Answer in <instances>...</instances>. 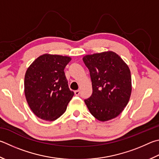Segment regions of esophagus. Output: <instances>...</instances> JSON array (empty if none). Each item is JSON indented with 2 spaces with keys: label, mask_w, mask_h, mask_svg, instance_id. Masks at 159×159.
I'll return each mask as SVG.
<instances>
[{
  "label": "esophagus",
  "mask_w": 159,
  "mask_h": 159,
  "mask_svg": "<svg viewBox=\"0 0 159 159\" xmlns=\"http://www.w3.org/2000/svg\"><path fill=\"white\" fill-rule=\"evenodd\" d=\"M74 94L76 96H79V95L80 94V90H76L74 92Z\"/></svg>",
  "instance_id": "34e87169"
}]
</instances>
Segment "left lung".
Listing matches in <instances>:
<instances>
[{"instance_id": "left-lung-1", "label": "left lung", "mask_w": 159, "mask_h": 159, "mask_svg": "<svg viewBox=\"0 0 159 159\" xmlns=\"http://www.w3.org/2000/svg\"><path fill=\"white\" fill-rule=\"evenodd\" d=\"M90 74L92 94L85 100L93 116L101 122L117 117L127 105L132 85L129 67L119 55L108 51L83 57Z\"/></svg>"}]
</instances>
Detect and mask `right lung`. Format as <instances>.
<instances>
[{
    "label": "right lung",
    "instance_id": "add662e5",
    "mask_svg": "<svg viewBox=\"0 0 159 159\" xmlns=\"http://www.w3.org/2000/svg\"><path fill=\"white\" fill-rule=\"evenodd\" d=\"M71 58L46 53L27 69L24 93L29 107L37 117L54 121L65 112L74 92L68 87L64 70Z\"/></svg>",
    "mask_w": 159,
    "mask_h": 159
}]
</instances>
